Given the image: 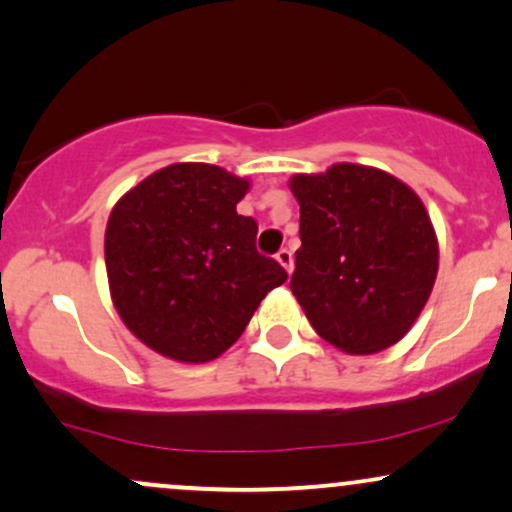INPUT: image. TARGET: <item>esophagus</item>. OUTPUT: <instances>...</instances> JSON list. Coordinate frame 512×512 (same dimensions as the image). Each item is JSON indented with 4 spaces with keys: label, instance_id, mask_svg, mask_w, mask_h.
Instances as JSON below:
<instances>
[{
    "label": "esophagus",
    "instance_id": "34e87169",
    "mask_svg": "<svg viewBox=\"0 0 512 512\" xmlns=\"http://www.w3.org/2000/svg\"><path fill=\"white\" fill-rule=\"evenodd\" d=\"M276 262H279L288 274L293 272V252L288 248H281L279 252H276Z\"/></svg>",
    "mask_w": 512,
    "mask_h": 512
}]
</instances>
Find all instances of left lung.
I'll use <instances>...</instances> for the list:
<instances>
[{
  "mask_svg": "<svg viewBox=\"0 0 512 512\" xmlns=\"http://www.w3.org/2000/svg\"><path fill=\"white\" fill-rule=\"evenodd\" d=\"M300 250L291 291L312 329L350 355L408 334L432 293L439 243L415 190L386 171L334 164L298 174Z\"/></svg>",
  "mask_w": 512,
  "mask_h": 512,
  "instance_id": "obj_1",
  "label": "left lung"
}]
</instances>
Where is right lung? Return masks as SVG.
I'll use <instances>...</instances> for the list:
<instances>
[{
    "mask_svg": "<svg viewBox=\"0 0 512 512\" xmlns=\"http://www.w3.org/2000/svg\"><path fill=\"white\" fill-rule=\"evenodd\" d=\"M245 178L171 164L116 202L104 233L109 291L123 324L178 362H209L238 341L286 269L255 248L257 221L236 212Z\"/></svg>",
    "mask_w": 512,
    "mask_h": 512,
    "instance_id": "obj_1",
    "label": "right lung"
}]
</instances>
